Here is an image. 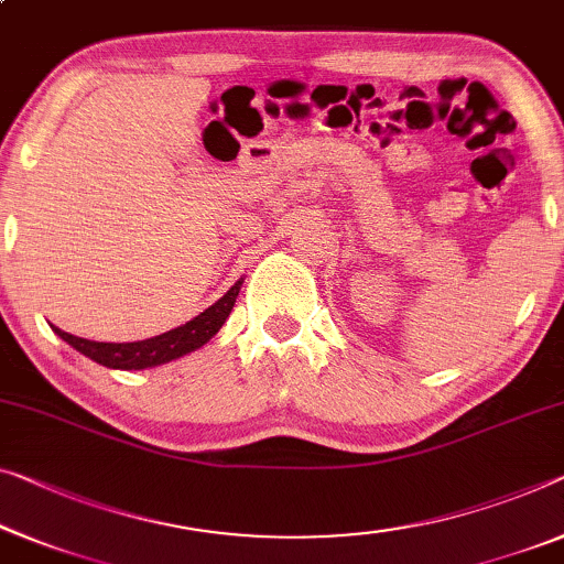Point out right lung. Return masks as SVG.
I'll return each mask as SVG.
<instances>
[{"mask_svg": "<svg viewBox=\"0 0 564 564\" xmlns=\"http://www.w3.org/2000/svg\"><path fill=\"white\" fill-rule=\"evenodd\" d=\"M242 281H238L232 289L225 293L220 301H215L213 306L202 311L199 316L192 318V322L176 326V329L151 336L144 341H129V344H111V341H90L80 339V336H73L63 329L53 326L55 334L70 344L73 349H78L80 355L94 359V362L111 367V369H147L156 367L164 362H172V359L189 355V351L199 349L202 344H207L213 336L220 332L225 318L230 316L235 306V299H238Z\"/></svg>", "mask_w": 564, "mask_h": 564, "instance_id": "add662e5", "label": "right lung"}]
</instances>
